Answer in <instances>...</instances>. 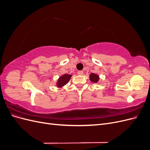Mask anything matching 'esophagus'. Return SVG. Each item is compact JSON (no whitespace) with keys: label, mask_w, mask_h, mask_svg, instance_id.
Segmentation results:
<instances>
[{"label":"esophagus","mask_w":150,"mask_h":150,"mask_svg":"<svg viewBox=\"0 0 150 150\" xmlns=\"http://www.w3.org/2000/svg\"><path fill=\"white\" fill-rule=\"evenodd\" d=\"M78 75H83V71H79L78 72Z\"/></svg>","instance_id":"1"}]
</instances>
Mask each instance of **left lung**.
I'll use <instances>...</instances> for the list:
<instances>
[{
    "instance_id": "left-lung-1",
    "label": "left lung",
    "mask_w": 150,
    "mask_h": 150,
    "mask_svg": "<svg viewBox=\"0 0 150 150\" xmlns=\"http://www.w3.org/2000/svg\"><path fill=\"white\" fill-rule=\"evenodd\" d=\"M99 79H100V78H99V76L97 74L91 73L89 74V79L93 83H98Z\"/></svg>"
}]
</instances>
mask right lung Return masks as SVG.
Returning <instances> with one entry per match:
<instances>
[{
  "label": "right lung",
  "instance_id": "right-lung-1",
  "mask_svg": "<svg viewBox=\"0 0 150 150\" xmlns=\"http://www.w3.org/2000/svg\"><path fill=\"white\" fill-rule=\"evenodd\" d=\"M72 77V74H64L60 76L59 79H57V82L56 83V86L57 88H62L68 83L69 80L71 79V78Z\"/></svg>",
  "mask_w": 150,
  "mask_h": 150
}]
</instances>
